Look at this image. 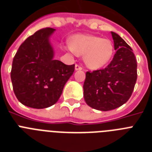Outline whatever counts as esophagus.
Instances as JSON below:
<instances>
[{"mask_svg":"<svg viewBox=\"0 0 152 152\" xmlns=\"http://www.w3.org/2000/svg\"><path fill=\"white\" fill-rule=\"evenodd\" d=\"M75 69H76V70H82L83 68L80 66H79V65H76V66H75Z\"/></svg>","mask_w":152,"mask_h":152,"instance_id":"obj_1","label":"esophagus"}]
</instances>
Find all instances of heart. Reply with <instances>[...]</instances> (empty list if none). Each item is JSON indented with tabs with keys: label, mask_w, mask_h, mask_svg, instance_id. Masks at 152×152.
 Listing matches in <instances>:
<instances>
[{
	"label": "heart",
	"mask_w": 152,
	"mask_h": 152,
	"mask_svg": "<svg viewBox=\"0 0 152 152\" xmlns=\"http://www.w3.org/2000/svg\"><path fill=\"white\" fill-rule=\"evenodd\" d=\"M69 48L75 54L83 56L84 63L90 69H99L105 66L113 54L111 41L96 35H74Z\"/></svg>",
	"instance_id": "1"
}]
</instances>
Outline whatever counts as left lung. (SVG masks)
I'll use <instances>...</instances> for the list:
<instances>
[{"mask_svg": "<svg viewBox=\"0 0 152 152\" xmlns=\"http://www.w3.org/2000/svg\"><path fill=\"white\" fill-rule=\"evenodd\" d=\"M116 53L104 69L86 72L83 84L84 100L94 109L107 111L125 104L137 80V61L131 47L111 31Z\"/></svg>", "mask_w": 152, "mask_h": 152, "instance_id": "obj_1", "label": "left lung"}]
</instances>
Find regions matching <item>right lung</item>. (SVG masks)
I'll return each mask as SVG.
<instances>
[{"label":"right lung","mask_w":152,"mask_h":152,"mask_svg":"<svg viewBox=\"0 0 152 152\" xmlns=\"http://www.w3.org/2000/svg\"><path fill=\"white\" fill-rule=\"evenodd\" d=\"M56 29L39 30L21 45L12 62L13 90L23 105L36 109L49 107L58 100L75 65L54 59L50 37Z\"/></svg>","instance_id":"right-lung-1"}]
</instances>
